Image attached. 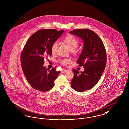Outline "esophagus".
<instances>
[{
  "instance_id": "esophagus-1",
  "label": "esophagus",
  "mask_w": 129,
  "mask_h": 129,
  "mask_svg": "<svg viewBox=\"0 0 129 129\" xmlns=\"http://www.w3.org/2000/svg\"><path fill=\"white\" fill-rule=\"evenodd\" d=\"M68 71L67 70H65V69H63L62 71H61V73H66Z\"/></svg>"
}]
</instances>
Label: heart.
Returning a JSON list of instances; mask_svg holds the SVG:
<instances>
[{"label":"heart","mask_w":129,"mask_h":129,"mask_svg":"<svg viewBox=\"0 0 129 129\" xmlns=\"http://www.w3.org/2000/svg\"><path fill=\"white\" fill-rule=\"evenodd\" d=\"M63 41L68 46L70 50L72 51L75 50L78 47V44H79L78 41L77 39V38L72 35L67 36L66 37L63 38ZM58 46V43L57 41H54L53 43L51 48V52L52 53H55L56 52ZM59 61L62 65H67L69 63L70 60L68 59H67V58H63V59H60Z\"/></svg>","instance_id":"obj_1"}]
</instances>
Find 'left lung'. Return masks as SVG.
Masks as SVG:
<instances>
[{"instance_id":"8db88e82","label":"left lung","mask_w":129,"mask_h":129,"mask_svg":"<svg viewBox=\"0 0 129 129\" xmlns=\"http://www.w3.org/2000/svg\"><path fill=\"white\" fill-rule=\"evenodd\" d=\"M70 33L80 37L83 41V49L76 62L84 70L81 73L73 70L74 76L71 82L73 89L83 92L92 88L99 82L106 67V49L101 39L92 30L76 29Z\"/></svg>"}]
</instances>
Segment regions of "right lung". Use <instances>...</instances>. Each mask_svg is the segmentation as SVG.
I'll use <instances>...</instances> for the list:
<instances>
[{
  "mask_svg": "<svg viewBox=\"0 0 129 129\" xmlns=\"http://www.w3.org/2000/svg\"><path fill=\"white\" fill-rule=\"evenodd\" d=\"M63 31L55 29L38 30L29 38L23 48L20 57L22 71L28 83L36 90H50L60 73L56 71V66L49 70L43 66V64L45 58L52 54V44Z\"/></svg>",
  "mask_w": 129,
  "mask_h": 129,
  "instance_id": "add662e5",
  "label": "right lung"
}]
</instances>
